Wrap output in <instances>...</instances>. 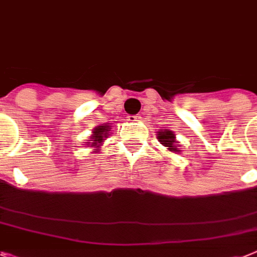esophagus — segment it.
Listing matches in <instances>:
<instances>
[{"label": "esophagus", "mask_w": 257, "mask_h": 257, "mask_svg": "<svg viewBox=\"0 0 257 257\" xmlns=\"http://www.w3.org/2000/svg\"><path fill=\"white\" fill-rule=\"evenodd\" d=\"M128 120H129V121H132V122L139 121V120H140V116H139V114H129V116H128Z\"/></svg>", "instance_id": "obj_1"}]
</instances>
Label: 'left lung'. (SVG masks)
<instances>
[{
    "label": "left lung",
    "instance_id": "8db88e82",
    "mask_svg": "<svg viewBox=\"0 0 257 257\" xmlns=\"http://www.w3.org/2000/svg\"><path fill=\"white\" fill-rule=\"evenodd\" d=\"M158 141L161 144H164L165 147L168 148L169 150H172V152H179V150H177L176 137H174L173 132H170V131L160 132V135H158Z\"/></svg>",
    "mask_w": 257,
    "mask_h": 257
}]
</instances>
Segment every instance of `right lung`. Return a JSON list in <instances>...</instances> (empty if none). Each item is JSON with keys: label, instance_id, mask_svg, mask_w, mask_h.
Wrapping results in <instances>:
<instances>
[{"label": "right lung", "instance_id": "right-lung-1", "mask_svg": "<svg viewBox=\"0 0 257 257\" xmlns=\"http://www.w3.org/2000/svg\"><path fill=\"white\" fill-rule=\"evenodd\" d=\"M109 126L108 125H100V126H97V128H95V131H93V136H92V143H91V145L92 147H96L95 152H97L99 150V147L100 144L103 143V139L104 137H107L109 133H108V131H109Z\"/></svg>", "mask_w": 257, "mask_h": 257}]
</instances>
